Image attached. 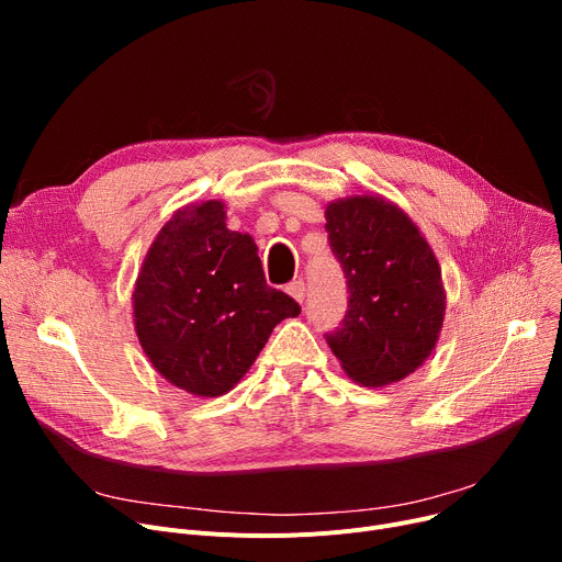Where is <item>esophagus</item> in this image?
I'll return each mask as SVG.
<instances>
[{
	"instance_id": "obj_1",
	"label": "esophagus",
	"mask_w": 562,
	"mask_h": 562,
	"mask_svg": "<svg viewBox=\"0 0 562 562\" xmlns=\"http://www.w3.org/2000/svg\"><path fill=\"white\" fill-rule=\"evenodd\" d=\"M286 293L289 296L296 301V303H303L305 301V282L303 280H296V282H291L289 286H286Z\"/></svg>"
}]
</instances>
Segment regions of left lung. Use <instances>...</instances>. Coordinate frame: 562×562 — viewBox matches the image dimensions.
Here are the masks:
<instances>
[{"label":"left lung","instance_id":"left-lung-1","mask_svg":"<svg viewBox=\"0 0 562 562\" xmlns=\"http://www.w3.org/2000/svg\"><path fill=\"white\" fill-rule=\"evenodd\" d=\"M326 229L350 293L328 346L350 380L392 385L430 358L445 326L439 261L419 225L378 193L333 200Z\"/></svg>","mask_w":562,"mask_h":562}]
</instances>
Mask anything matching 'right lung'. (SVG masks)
<instances>
[{"mask_svg": "<svg viewBox=\"0 0 562 562\" xmlns=\"http://www.w3.org/2000/svg\"><path fill=\"white\" fill-rule=\"evenodd\" d=\"M223 200L177 210L147 248L132 293L138 344L170 382L227 394L299 303L263 280L250 234L227 229Z\"/></svg>", "mask_w": 562, "mask_h": 562, "instance_id": "obj_1", "label": "right lung"}]
</instances>
